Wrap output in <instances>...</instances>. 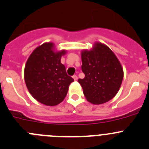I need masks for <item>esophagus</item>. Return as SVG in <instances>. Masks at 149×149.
Masks as SVG:
<instances>
[{
    "mask_svg": "<svg viewBox=\"0 0 149 149\" xmlns=\"http://www.w3.org/2000/svg\"><path fill=\"white\" fill-rule=\"evenodd\" d=\"M73 79H74L75 81H77L78 80V76H76V75H73Z\"/></svg>",
    "mask_w": 149,
    "mask_h": 149,
    "instance_id": "esophagus-1",
    "label": "esophagus"
}]
</instances>
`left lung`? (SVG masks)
I'll use <instances>...</instances> for the list:
<instances>
[{
	"label": "left lung",
	"instance_id": "8db88e82",
	"mask_svg": "<svg viewBox=\"0 0 149 149\" xmlns=\"http://www.w3.org/2000/svg\"><path fill=\"white\" fill-rule=\"evenodd\" d=\"M82 72L79 79L86 100L94 104H102L111 100L119 91L124 73L119 60L107 46L97 43L91 51L81 52Z\"/></svg>",
	"mask_w": 149,
	"mask_h": 149
}]
</instances>
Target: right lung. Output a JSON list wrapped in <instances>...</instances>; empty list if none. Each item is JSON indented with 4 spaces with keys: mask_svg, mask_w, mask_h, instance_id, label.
Segmentation results:
<instances>
[{
    "mask_svg": "<svg viewBox=\"0 0 149 149\" xmlns=\"http://www.w3.org/2000/svg\"><path fill=\"white\" fill-rule=\"evenodd\" d=\"M52 43L36 48L24 68V81L32 96L44 105L54 106L65 97L73 79L60 63L65 51L54 52Z\"/></svg>",
    "mask_w": 149,
    "mask_h": 149,
    "instance_id": "obj_1",
    "label": "right lung"
}]
</instances>
